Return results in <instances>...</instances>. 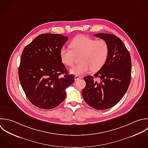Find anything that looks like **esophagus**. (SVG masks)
Here are the masks:
<instances>
[{"label":"esophagus","instance_id":"1","mask_svg":"<svg viewBox=\"0 0 148 148\" xmlns=\"http://www.w3.org/2000/svg\"><path fill=\"white\" fill-rule=\"evenodd\" d=\"M82 78V77H81V76H79V75H75V77H74V79H75V81H77V80H78L79 79H81V78Z\"/></svg>","mask_w":148,"mask_h":148}]
</instances>
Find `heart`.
<instances>
[{
	"label": "heart",
	"instance_id": "1",
	"mask_svg": "<svg viewBox=\"0 0 148 148\" xmlns=\"http://www.w3.org/2000/svg\"><path fill=\"white\" fill-rule=\"evenodd\" d=\"M70 49L65 47L60 50V57L63 63L71 66L76 56L79 55L78 64L70 69L71 74L79 75L100 70L106 63L109 56V46L103 39L96 40L89 37L80 35L74 38L70 44Z\"/></svg>",
	"mask_w": 148,
	"mask_h": 148
}]
</instances>
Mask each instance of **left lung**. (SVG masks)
Masks as SVG:
<instances>
[{
    "instance_id": "8db88e82",
    "label": "left lung",
    "mask_w": 148,
    "mask_h": 148,
    "mask_svg": "<svg viewBox=\"0 0 148 148\" xmlns=\"http://www.w3.org/2000/svg\"><path fill=\"white\" fill-rule=\"evenodd\" d=\"M95 37L107 41L109 56L105 65L93 77L84 78L86 86L82 90L85 101L91 107L104 110L115 106L127 92L131 81L132 60L130 53L122 41L109 33H97Z\"/></svg>"
}]
</instances>
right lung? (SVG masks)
Returning a JSON list of instances; mask_svg holds the SVG:
<instances>
[{"mask_svg":"<svg viewBox=\"0 0 148 148\" xmlns=\"http://www.w3.org/2000/svg\"><path fill=\"white\" fill-rule=\"evenodd\" d=\"M67 40V36L60 34H41L22 51L19 81L28 100L38 108L50 110L58 106L66 98V89L74 82L59 54Z\"/></svg>","mask_w":148,"mask_h":148,"instance_id":"obj_1","label":"right lung"}]
</instances>
